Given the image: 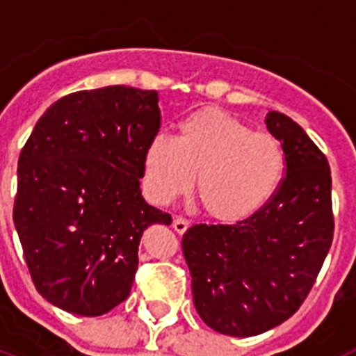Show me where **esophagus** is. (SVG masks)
Returning a JSON list of instances; mask_svg holds the SVG:
<instances>
[{"label": "esophagus", "instance_id": "34e87169", "mask_svg": "<svg viewBox=\"0 0 356 356\" xmlns=\"http://www.w3.org/2000/svg\"><path fill=\"white\" fill-rule=\"evenodd\" d=\"M172 228L178 235H184L188 228V221L184 219V217H175V221H172Z\"/></svg>", "mask_w": 356, "mask_h": 356}]
</instances>
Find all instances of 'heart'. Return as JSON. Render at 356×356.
<instances>
[{
	"label": "heart",
	"mask_w": 356,
	"mask_h": 356,
	"mask_svg": "<svg viewBox=\"0 0 356 356\" xmlns=\"http://www.w3.org/2000/svg\"><path fill=\"white\" fill-rule=\"evenodd\" d=\"M287 155L276 137L254 131L221 108H201L178 122L176 139L155 135L143 151L147 200L168 205L187 196L210 219L237 225L262 212L285 180Z\"/></svg>",
	"instance_id": "obj_1"
}]
</instances>
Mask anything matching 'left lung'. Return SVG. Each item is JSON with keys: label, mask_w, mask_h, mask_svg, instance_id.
Returning <instances> with one entry per match:
<instances>
[{"label": "left lung", "mask_w": 356, "mask_h": 356, "mask_svg": "<svg viewBox=\"0 0 356 356\" xmlns=\"http://www.w3.org/2000/svg\"><path fill=\"white\" fill-rule=\"evenodd\" d=\"M266 127L287 155L278 194L248 221L194 225L181 238L197 314L232 337H253L287 321L312 289L333 238L326 156L285 114L269 112Z\"/></svg>", "instance_id": "8db88e82"}]
</instances>
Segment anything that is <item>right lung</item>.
Returning a JSON list of instances; mask_svg holds the SVG:
<instances>
[{"mask_svg":"<svg viewBox=\"0 0 356 356\" xmlns=\"http://www.w3.org/2000/svg\"><path fill=\"white\" fill-rule=\"evenodd\" d=\"M160 119L156 90H80L40 115L19 155L15 229L35 289L65 312L96 317L122 303L144 229L171 225L139 181Z\"/></svg>","mask_w":356,"mask_h":356,"instance_id":"add662e5","label":"right lung"}]
</instances>
